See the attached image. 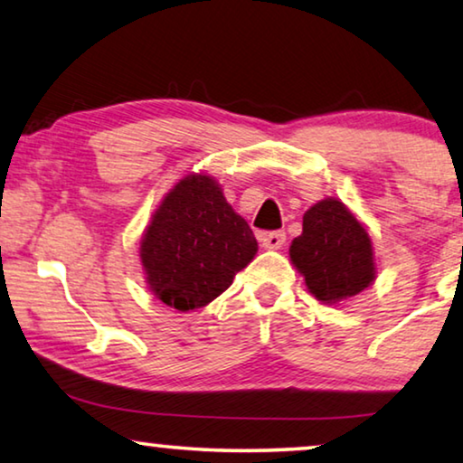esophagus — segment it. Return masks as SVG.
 Wrapping results in <instances>:
<instances>
[{
	"instance_id": "esophagus-1",
	"label": "esophagus",
	"mask_w": 463,
	"mask_h": 463,
	"mask_svg": "<svg viewBox=\"0 0 463 463\" xmlns=\"http://www.w3.org/2000/svg\"><path fill=\"white\" fill-rule=\"evenodd\" d=\"M285 241H287V234L282 231L260 234V243H261V247H266V250H280V247L285 245Z\"/></svg>"
}]
</instances>
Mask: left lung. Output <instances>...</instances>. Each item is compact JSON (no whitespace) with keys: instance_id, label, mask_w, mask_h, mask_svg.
Wrapping results in <instances>:
<instances>
[{"instance_id":"left-lung-1","label":"left lung","mask_w":463,"mask_h":463,"mask_svg":"<svg viewBox=\"0 0 463 463\" xmlns=\"http://www.w3.org/2000/svg\"><path fill=\"white\" fill-rule=\"evenodd\" d=\"M288 255L324 303L354 298L376 279L370 234L339 199H322L303 213V232Z\"/></svg>"}]
</instances>
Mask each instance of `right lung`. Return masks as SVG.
Listing matches in <instances>:
<instances>
[{
    "label": "right lung",
    "instance_id": "add662e5",
    "mask_svg": "<svg viewBox=\"0 0 463 463\" xmlns=\"http://www.w3.org/2000/svg\"><path fill=\"white\" fill-rule=\"evenodd\" d=\"M258 241L216 181L189 175L164 197L141 241L147 285L165 306H208L250 264Z\"/></svg>",
    "mask_w": 463,
    "mask_h": 463
}]
</instances>
